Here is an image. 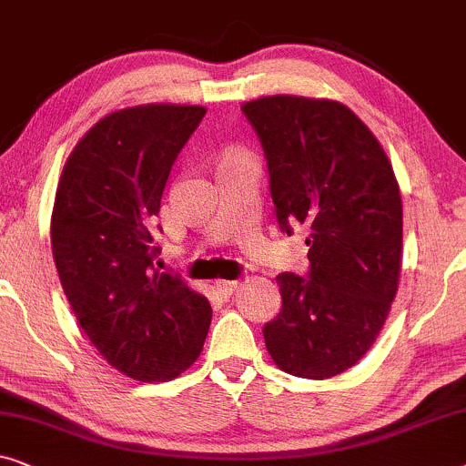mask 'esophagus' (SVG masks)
Instances as JSON below:
<instances>
[{
	"label": "esophagus",
	"mask_w": 466,
	"mask_h": 466,
	"mask_svg": "<svg viewBox=\"0 0 466 466\" xmlns=\"http://www.w3.org/2000/svg\"><path fill=\"white\" fill-rule=\"evenodd\" d=\"M238 280H228V279H224V280H218V287H219V291H224L226 296H232V293L238 289Z\"/></svg>",
	"instance_id": "34e87169"
}]
</instances>
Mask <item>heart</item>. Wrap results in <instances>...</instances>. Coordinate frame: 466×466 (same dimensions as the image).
<instances>
[{"instance_id": "1", "label": "heart", "mask_w": 466, "mask_h": 466, "mask_svg": "<svg viewBox=\"0 0 466 466\" xmlns=\"http://www.w3.org/2000/svg\"><path fill=\"white\" fill-rule=\"evenodd\" d=\"M224 160H253L251 154L245 152V149H228L224 154Z\"/></svg>"}]
</instances>
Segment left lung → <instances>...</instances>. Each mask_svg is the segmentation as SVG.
Listing matches in <instances>:
<instances>
[{"label":"left lung","mask_w":466,"mask_h":466,"mask_svg":"<svg viewBox=\"0 0 466 466\" xmlns=\"http://www.w3.org/2000/svg\"><path fill=\"white\" fill-rule=\"evenodd\" d=\"M270 170L280 228L306 236L308 277H277L283 308L264 327L280 370L325 380L382 331L401 277L403 205L376 135L344 103L272 95L242 103Z\"/></svg>","instance_id":"left-lung-1"}]
</instances>
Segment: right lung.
Listing matches in <instances>:
<instances>
[{"mask_svg": "<svg viewBox=\"0 0 466 466\" xmlns=\"http://www.w3.org/2000/svg\"><path fill=\"white\" fill-rule=\"evenodd\" d=\"M205 114L175 103L111 111L58 177L50 242L63 291L99 355L139 382H167L194 365L211 325L208 299L154 268L170 167Z\"/></svg>", "mask_w": 466, "mask_h": 466, "instance_id": "1", "label": "right lung"}]
</instances>
